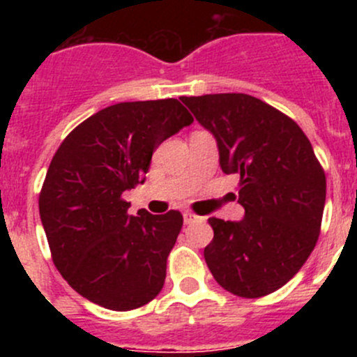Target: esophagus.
<instances>
[{
    "label": "esophagus",
    "instance_id": "obj_1",
    "mask_svg": "<svg viewBox=\"0 0 357 357\" xmlns=\"http://www.w3.org/2000/svg\"><path fill=\"white\" fill-rule=\"evenodd\" d=\"M200 220H202V218L197 216V214H193L191 211H185V213H184V223H185V225H191V223L200 222Z\"/></svg>",
    "mask_w": 357,
    "mask_h": 357
}]
</instances>
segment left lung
Wrapping results in <instances>:
<instances>
[{
	"instance_id": "8db88e82",
	"label": "left lung",
	"mask_w": 357,
	"mask_h": 357,
	"mask_svg": "<svg viewBox=\"0 0 357 357\" xmlns=\"http://www.w3.org/2000/svg\"><path fill=\"white\" fill-rule=\"evenodd\" d=\"M216 139L223 173L239 176V222L209 218L204 257L216 282L245 298L273 293L307 261L320 234L326 173L293 119L243 93L184 96Z\"/></svg>"
}]
</instances>
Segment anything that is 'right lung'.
<instances>
[{
    "label": "right lung",
    "mask_w": 357,
    "mask_h": 357,
    "mask_svg": "<svg viewBox=\"0 0 357 357\" xmlns=\"http://www.w3.org/2000/svg\"><path fill=\"white\" fill-rule=\"evenodd\" d=\"M193 123L178 100L116 103L80 123L50 164L39 213L53 263L87 301L130 311L155 298L182 214H128L162 141Z\"/></svg>",
    "instance_id": "add662e5"
}]
</instances>
